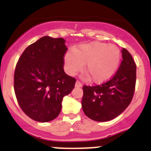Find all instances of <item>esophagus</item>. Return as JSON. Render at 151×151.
Listing matches in <instances>:
<instances>
[{
    "mask_svg": "<svg viewBox=\"0 0 151 151\" xmlns=\"http://www.w3.org/2000/svg\"><path fill=\"white\" fill-rule=\"evenodd\" d=\"M76 87H82V83L80 81H78V80H77L76 82Z\"/></svg>",
    "mask_w": 151,
    "mask_h": 151,
    "instance_id": "1",
    "label": "esophagus"
}]
</instances>
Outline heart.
<instances>
[{
    "instance_id": "b5f03b06",
    "label": "heart",
    "mask_w": 151,
    "mask_h": 151,
    "mask_svg": "<svg viewBox=\"0 0 151 151\" xmlns=\"http://www.w3.org/2000/svg\"><path fill=\"white\" fill-rule=\"evenodd\" d=\"M120 59V50L117 46L93 41L74 47L73 52L65 55L64 61L66 71L71 76L82 71L85 63V71L91 80L101 83L115 74Z\"/></svg>"
}]
</instances>
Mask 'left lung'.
Listing matches in <instances>:
<instances>
[{
  "instance_id": "left-lung-1",
  "label": "left lung",
  "mask_w": 151,
  "mask_h": 151,
  "mask_svg": "<svg viewBox=\"0 0 151 151\" xmlns=\"http://www.w3.org/2000/svg\"><path fill=\"white\" fill-rule=\"evenodd\" d=\"M122 60L116 73L107 82L83 86L82 110L88 118L106 122L118 116L130 104L136 83V64L132 56L122 48Z\"/></svg>"
}]
</instances>
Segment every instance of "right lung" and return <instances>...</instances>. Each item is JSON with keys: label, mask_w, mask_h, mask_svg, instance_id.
<instances>
[{"label": "right lung", "mask_w": 151, "mask_h": 151, "mask_svg": "<svg viewBox=\"0 0 151 151\" xmlns=\"http://www.w3.org/2000/svg\"><path fill=\"white\" fill-rule=\"evenodd\" d=\"M66 52L63 38L45 36L19 58L14 72L16 97L22 111L37 122L58 116L63 98L74 88L76 79L63 70Z\"/></svg>", "instance_id": "add662e5"}]
</instances>
